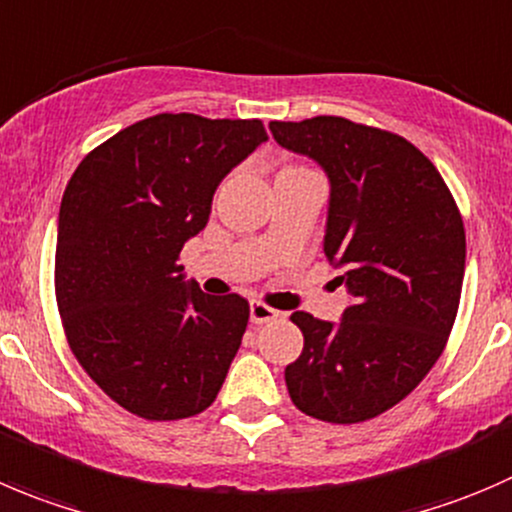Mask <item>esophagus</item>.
<instances>
[{
    "label": "esophagus",
    "instance_id": "1",
    "mask_svg": "<svg viewBox=\"0 0 512 512\" xmlns=\"http://www.w3.org/2000/svg\"><path fill=\"white\" fill-rule=\"evenodd\" d=\"M277 315H280V312H277L275 307L265 305V302H252V305H250V320L255 322V325L277 320Z\"/></svg>",
    "mask_w": 512,
    "mask_h": 512
}]
</instances>
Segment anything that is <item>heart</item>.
Listing matches in <instances>:
<instances>
[{"instance_id":"obj_1","label":"heart","mask_w":512,"mask_h":512,"mask_svg":"<svg viewBox=\"0 0 512 512\" xmlns=\"http://www.w3.org/2000/svg\"><path fill=\"white\" fill-rule=\"evenodd\" d=\"M292 170H302V167H285V170H282V172H292Z\"/></svg>"}]
</instances>
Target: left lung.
I'll return each mask as SVG.
<instances>
[{
    "label": "left lung",
    "instance_id": "1",
    "mask_svg": "<svg viewBox=\"0 0 512 512\" xmlns=\"http://www.w3.org/2000/svg\"><path fill=\"white\" fill-rule=\"evenodd\" d=\"M270 132L325 170L322 250L352 295L337 325L292 312L305 345L285 367L287 393L325 423L377 418L443 355L463 290V217L433 162L405 137L345 117L270 122Z\"/></svg>",
    "mask_w": 512,
    "mask_h": 512
}]
</instances>
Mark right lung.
<instances>
[{"label": "right lung", "mask_w": 512, "mask_h": 512, "mask_svg": "<svg viewBox=\"0 0 512 512\" xmlns=\"http://www.w3.org/2000/svg\"><path fill=\"white\" fill-rule=\"evenodd\" d=\"M267 140L260 119L155 114L94 147L59 207L54 292L79 365L124 410L182 420L215 403L250 305L185 282L182 245L217 185Z\"/></svg>", "instance_id": "1"}]
</instances>
